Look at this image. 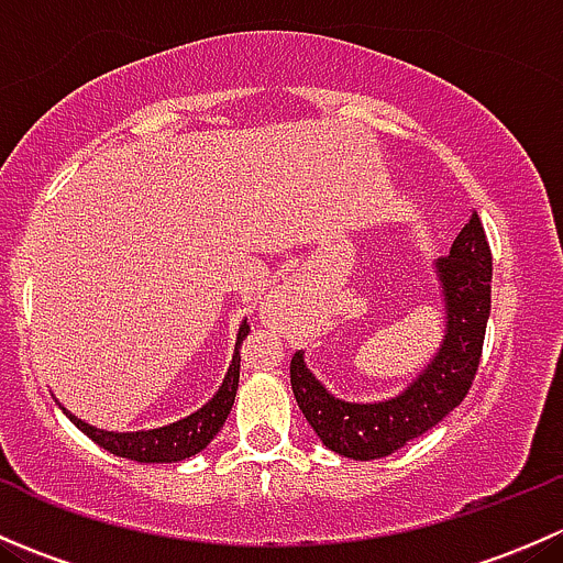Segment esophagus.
Returning <instances> with one entry per match:
<instances>
[{
    "instance_id": "1",
    "label": "esophagus",
    "mask_w": 563,
    "mask_h": 563,
    "mask_svg": "<svg viewBox=\"0 0 563 563\" xmlns=\"http://www.w3.org/2000/svg\"><path fill=\"white\" fill-rule=\"evenodd\" d=\"M297 297H299V288L297 286H283L280 291H275L269 297V302H266V313L269 316H277L280 313V310H286L288 305L291 302H297Z\"/></svg>"
}]
</instances>
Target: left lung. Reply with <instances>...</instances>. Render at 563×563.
Wrapping results in <instances>:
<instances>
[{
	"label": "left lung",
	"instance_id": "left-lung-1",
	"mask_svg": "<svg viewBox=\"0 0 563 563\" xmlns=\"http://www.w3.org/2000/svg\"><path fill=\"white\" fill-rule=\"evenodd\" d=\"M433 269L444 302V334L433 360L402 391L373 402L343 400L318 382L302 351L294 354V397L327 450L354 460L387 457L435 428L468 395L485 343L493 280L479 214H471L450 255L435 261Z\"/></svg>",
	"mask_w": 563,
	"mask_h": 563
}]
</instances>
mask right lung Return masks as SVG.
Wrapping results in <instances>:
<instances>
[{"instance_id": "obj_1", "label": "right lung", "mask_w": 563, "mask_h": 563, "mask_svg": "<svg viewBox=\"0 0 563 563\" xmlns=\"http://www.w3.org/2000/svg\"><path fill=\"white\" fill-rule=\"evenodd\" d=\"M247 321H242L240 332H236L234 356H231L229 373H225L223 384L214 391L212 400L203 402V406L198 408V411H192L190 417L176 419L172 424L150 430H133V433H113V430L95 428V424L84 422L76 413L67 411L65 406L59 408L67 413V419H70L81 433H87L95 444L103 446L111 455L135 460V463H179V460L198 455V452L220 433L223 422L229 419L231 406H234L236 397V387H240V349L242 340L247 338Z\"/></svg>"}]
</instances>
